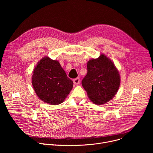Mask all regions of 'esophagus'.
Here are the masks:
<instances>
[{"label": "esophagus", "instance_id": "34e87169", "mask_svg": "<svg viewBox=\"0 0 153 153\" xmlns=\"http://www.w3.org/2000/svg\"><path fill=\"white\" fill-rule=\"evenodd\" d=\"M73 83H74V84H75L76 85H79L80 83V79L79 77H77V78L73 79Z\"/></svg>", "mask_w": 153, "mask_h": 153}]
</instances>
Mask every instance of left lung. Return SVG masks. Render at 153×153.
Segmentation results:
<instances>
[{"instance_id": "8db88e82", "label": "left lung", "mask_w": 153, "mask_h": 153, "mask_svg": "<svg viewBox=\"0 0 153 153\" xmlns=\"http://www.w3.org/2000/svg\"><path fill=\"white\" fill-rule=\"evenodd\" d=\"M87 70L82 85L90 99L95 104L102 105L113 99L120 83L119 71L113 62L102 54L88 62Z\"/></svg>"}]
</instances>
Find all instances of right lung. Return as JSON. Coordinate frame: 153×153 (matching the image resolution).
<instances>
[{"label": "right lung", "instance_id": "obj_1", "mask_svg": "<svg viewBox=\"0 0 153 153\" xmlns=\"http://www.w3.org/2000/svg\"><path fill=\"white\" fill-rule=\"evenodd\" d=\"M32 85L40 99L50 105H59L72 90L73 82L57 60L45 57L34 68Z\"/></svg>", "mask_w": 153, "mask_h": 153}]
</instances>
